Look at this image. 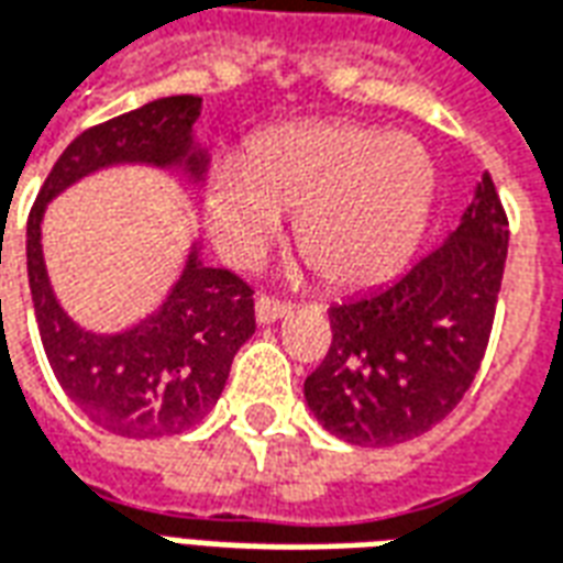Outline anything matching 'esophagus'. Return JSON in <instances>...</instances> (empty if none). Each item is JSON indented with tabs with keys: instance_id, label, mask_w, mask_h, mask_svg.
<instances>
[{
	"instance_id": "esophagus-1",
	"label": "esophagus",
	"mask_w": 563,
	"mask_h": 563,
	"mask_svg": "<svg viewBox=\"0 0 563 563\" xmlns=\"http://www.w3.org/2000/svg\"><path fill=\"white\" fill-rule=\"evenodd\" d=\"M292 305L280 301V298H271V295H258L256 298V319L258 322H277V319L289 317Z\"/></svg>"
}]
</instances>
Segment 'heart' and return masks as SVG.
<instances>
[{
	"label": "heart",
	"instance_id": "heart-1",
	"mask_svg": "<svg viewBox=\"0 0 563 563\" xmlns=\"http://www.w3.org/2000/svg\"><path fill=\"white\" fill-rule=\"evenodd\" d=\"M437 172L407 135L362 123L277 129L246 159H222L205 186V220L225 258L250 265L298 213L295 246L325 286L386 280L413 253L431 217Z\"/></svg>",
	"mask_w": 563,
	"mask_h": 563
}]
</instances>
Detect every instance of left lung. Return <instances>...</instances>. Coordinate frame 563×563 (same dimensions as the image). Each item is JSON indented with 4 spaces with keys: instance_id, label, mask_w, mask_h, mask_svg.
<instances>
[{
    "instance_id": "obj_1",
    "label": "left lung",
    "mask_w": 563,
    "mask_h": 563,
    "mask_svg": "<svg viewBox=\"0 0 563 563\" xmlns=\"http://www.w3.org/2000/svg\"><path fill=\"white\" fill-rule=\"evenodd\" d=\"M507 244V210L485 172L446 244L377 292L329 307V353L305 379L325 431L395 446L459 407L492 338Z\"/></svg>"
}]
</instances>
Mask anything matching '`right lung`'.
Instances as JSON below:
<instances>
[{
	"instance_id": "add662e5",
	"label": "right lung",
	"mask_w": 563,
	"mask_h": 563,
	"mask_svg": "<svg viewBox=\"0 0 563 563\" xmlns=\"http://www.w3.org/2000/svg\"><path fill=\"white\" fill-rule=\"evenodd\" d=\"M198 96H168L90 126L54 162L26 222V268L44 353L56 383L92 422L120 437H168L205 419L222 395L234 353L256 331L253 286L229 268L189 256L168 301L123 334H92L56 301L42 256L47 201L80 177L120 165H186L198 177L205 153L192 150Z\"/></svg>"
}]
</instances>
